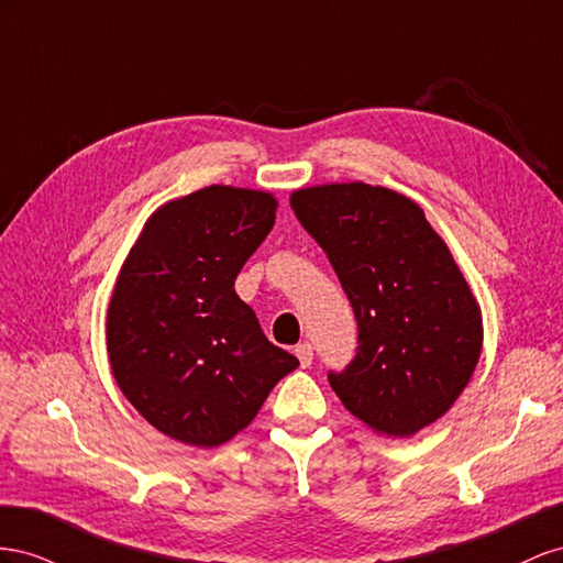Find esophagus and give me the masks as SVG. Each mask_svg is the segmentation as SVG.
Returning a JSON list of instances; mask_svg holds the SVG:
<instances>
[{
  "label": "esophagus",
  "mask_w": 563,
  "mask_h": 563,
  "mask_svg": "<svg viewBox=\"0 0 563 563\" xmlns=\"http://www.w3.org/2000/svg\"><path fill=\"white\" fill-rule=\"evenodd\" d=\"M295 356L299 358L301 367H309V365H311V361H313V346H311L309 342H303V344H299V346L295 349Z\"/></svg>",
  "instance_id": "1"
}]
</instances>
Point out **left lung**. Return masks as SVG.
I'll use <instances>...</instances> for the list:
<instances>
[{"label":"left lung","instance_id":"1","mask_svg":"<svg viewBox=\"0 0 563 563\" xmlns=\"http://www.w3.org/2000/svg\"><path fill=\"white\" fill-rule=\"evenodd\" d=\"M290 205L323 247L358 320V353L330 384L387 439L437 422L484 346L481 307L445 240L400 192L363 181L299 188Z\"/></svg>","mask_w":563,"mask_h":563}]
</instances>
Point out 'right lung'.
<instances>
[{
    "label": "right lung",
    "instance_id": "add662e5",
    "mask_svg": "<svg viewBox=\"0 0 563 563\" xmlns=\"http://www.w3.org/2000/svg\"><path fill=\"white\" fill-rule=\"evenodd\" d=\"M273 192L212 184L143 223L106 313L112 377L165 437L217 448L299 361L266 340L235 276L276 223Z\"/></svg>",
    "mask_w": 563,
    "mask_h": 563
}]
</instances>
